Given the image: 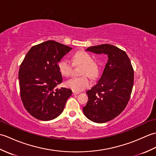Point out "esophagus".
<instances>
[{"label": "esophagus", "mask_w": 156, "mask_h": 156, "mask_svg": "<svg viewBox=\"0 0 156 156\" xmlns=\"http://www.w3.org/2000/svg\"><path fill=\"white\" fill-rule=\"evenodd\" d=\"M79 94V92H78L73 91V94H74V95H77V94Z\"/></svg>", "instance_id": "esophagus-1"}]
</instances>
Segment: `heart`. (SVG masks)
Here are the masks:
<instances>
[{
  "label": "heart",
  "instance_id": "1",
  "mask_svg": "<svg viewBox=\"0 0 156 156\" xmlns=\"http://www.w3.org/2000/svg\"><path fill=\"white\" fill-rule=\"evenodd\" d=\"M74 64L82 66L80 74L85 75L81 77L72 78L66 82V87L74 92H80L88 88L91 82L88 76L91 78L97 77L99 72V67L97 63L93 61L91 55L85 51H78L72 56ZM58 68L62 75L68 77L72 74V64L68 59H62L58 63Z\"/></svg>",
  "mask_w": 156,
  "mask_h": 156
}]
</instances>
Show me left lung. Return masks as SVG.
Instances as JSON below:
<instances>
[{
  "instance_id": "1",
  "label": "left lung",
  "mask_w": 156,
  "mask_h": 156,
  "mask_svg": "<svg viewBox=\"0 0 156 156\" xmlns=\"http://www.w3.org/2000/svg\"><path fill=\"white\" fill-rule=\"evenodd\" d=\"M86 51L108 56L101 78L87 92L88 100L83 108L89 120L103 123L117 117L127 106L133 89V69L125 51L115 45L92 46Z\"/></svg>"
}]
</instances>
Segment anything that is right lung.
<instances>
[{"label": "right lung", "instance_id": "obj_1", "mask_svg": "<svg viewBox=\"0 0 156 156\" xmlns=\"http://www.w3.org/2000/svg\"><path fill=\"white\" fill-rule=\"evenodd\" d=\"M72 48L49 40L29 49L20 66L21 98L26 110L41 121H50L64 111L70 89L56 88L62 76L58 63Z\"/></svg>", "mask_w": 156, "mask_h": 156}]
</instances>
